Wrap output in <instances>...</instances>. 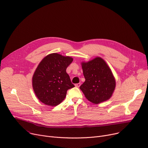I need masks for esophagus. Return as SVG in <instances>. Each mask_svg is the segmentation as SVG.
<instances>
[{"label":"esophagus","mask_w":148,"mask_h":148,"mask_svg":"<svg viewBox=\"0 0 148 148\" xmlns=\"http://www.w3.org/2000/svg\"><path fill=\"white\" fill-rule=\"evenodd\" d=\"M80 85H81L80 83H78V84H75V86H76V87H77V88H79V86H80Z\"/></svg>","instance_id":"obj_1"}]
</instances>
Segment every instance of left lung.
Listing matches in <instances>:
<instances>
[{
	"instance_id": "left-lung-1",
	"label": "left lung",
	"mask_w": 148,
	"mask_h": 148,
	"mask_svg": "<svg viewBox=\"0 0 148 148\" xmlns=\"http://www.w3.org/2000/svg\"><path fill=\"white\" fill-rule=\"evenodd\" d=\"M81 64L85 81L79 88L86 99L95 105L110 99L116 87V80L105 61L96 57Z\"/></svg>"
}]
</instances>
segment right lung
<instances>
[{"label":"right lung","instance_id":"add662e5","mask_svg":"<svg viewBox=\"0 0 148 148\" xmlns=\"http://www.w3.org/2000/svg\"><path fill=\"white\" fill-rule=\"evenodd\" d=\"M73 58L51 53L43 58L32 77V86L36 97L42 103L56 106L65 99L67 91L74 87L66 69Z\"/></svg>","mask_w":148,"mask_h":148}]
</instances>
